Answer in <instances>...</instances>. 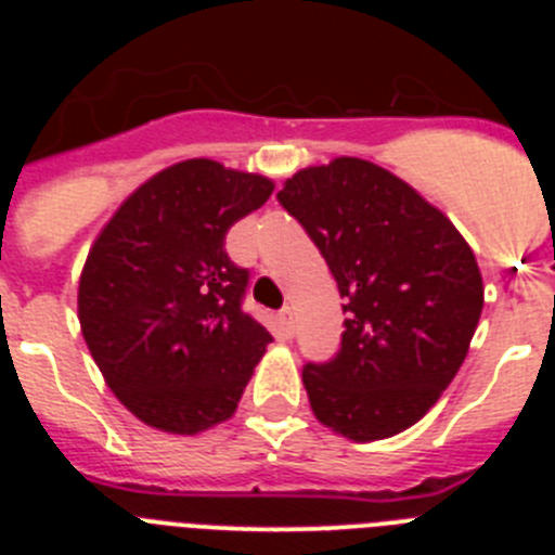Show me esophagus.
I'll return each instance as SVG.
<instances>
[{"instance_id":"1","label":"esophagus","mask_w":555,"mask_h":555,"mask_svg":"<svg viewBox=\"0 0 555 555\" xmlns=\"http://www.w3.org/2000/svg\"><path fill=\"white\" fill-rule=\"evenodd\" d=\"M278 325H281L283 336H288V338L294 336V311L292 308H281V311H278Z\"/></svg>"}]
</instances>
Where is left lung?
Instances as JSON below:
<instances>
[{
    "label": "left lung",
    "instance_id": "left-lung-1",
    "mask_svg": "<svg viewBox=\"0 0 555 555\" xmlns=\"http://www.w3.org/2000/svg\"><path fill=\"white\" fill-rule=\"evenodd\" d=\"M278 199L345 297L338 352L302 366L313 414L352 442L411 428L448 389L478 327L473 249L442 210L370 160L308 166Z\"/></svg>",
    "mask_w": 555,
    "mask_h": 555
}]
</instances>
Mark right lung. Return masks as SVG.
Instances as JSON below:
<instances>
[{
	"label": "right lung",
	"mask_w": 555,
	"mask_h": 555,
	"mask_svg": "<svg viewBox=\"0 0 555 555\" xmlns=\"http://www.w3.org/2000/svg\"><path fill=\"white\" fill-rule=\"evenodd\" d=\"M272 180L191 158L132 191L88 253L82 338L121 403L150 428L194 436L230 420L272 341L244 313L249 272L224 235Z\"/></svg>",
	"instance_id": "right-lung-1"
}]
</instances>
